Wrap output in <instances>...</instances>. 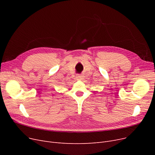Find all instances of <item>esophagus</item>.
I'll use <instances>...</instances> for the list:
<instances>
[{"label":"esophagus","instance_id":"34e87169","mask_svg":"<svg viewBox=\"0 0 155 155\" xmlns=\"http://www.w3.org/2000/svg\"><path fill=\"white\" fill-rule=\"evenodd\" d=\"M77 78L78 80H82L84 78V77H83V76H82V75H77Z\"/></svg>","mask_w":155,"mask_h":155}]
</instances>
